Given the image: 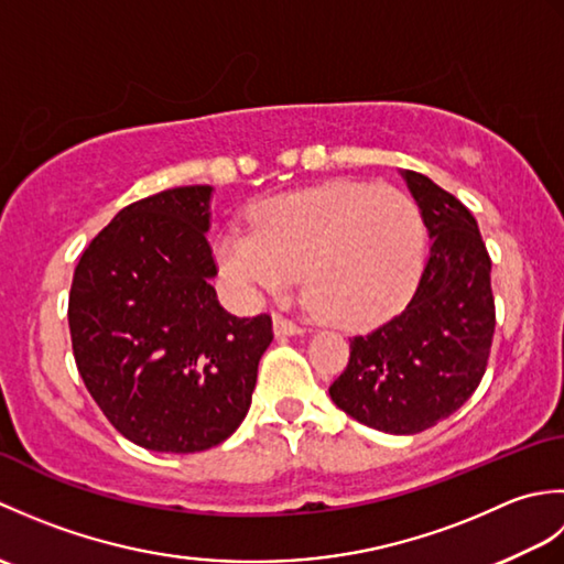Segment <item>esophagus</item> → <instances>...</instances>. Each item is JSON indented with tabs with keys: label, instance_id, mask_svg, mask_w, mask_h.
I'll return each mask as SVG.
<instances>
[{
	"label": "esophagus",
	"instance_id": "34e87169",
	"mask_svg": "<svg viewBox=\"0 0 564 564\" xmlns=\"http://www.w3.org/2000/svg\"><path fill=\"white\" fill-rule=\"evenodd\" d=\"M273 332L275 337H295V334H303V327L297 325V322L283 317V315H275L273 317Z\"/></svg>",
	"mask_w": 564,
	"mask_h": 564
}]
</instances>
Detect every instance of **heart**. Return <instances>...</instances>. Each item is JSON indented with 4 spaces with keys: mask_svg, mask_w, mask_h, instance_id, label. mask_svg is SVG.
I'll return each mask as SVG.
<instances>
[{
    "mask_svg": "<svg viewBox=\"0 0 564 564\" xmlns=\"http://www.w3.org/2000/svg\"><path fill=\"white\" fill-rule=\"evenodd\" d=\"M424 225L394 188L325 184L261 200L251 232L220 237L218 261L247 293H283L305 273V303L344 329H368L410 301Z\"/></svg>",
    "mask_w": 564,
    "mask_h": 564,
    "instance_id": "obj_1",
    "label": "heart"
}]
</instances>
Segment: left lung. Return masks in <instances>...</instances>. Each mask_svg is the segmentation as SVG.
Listing matches in <instances>:
<instances>
[{
  "mask_svg": "<svg viewBox=\"0 0 564 564\" xmlns=\"http://www.w3.org/2000/svg\"><path fill=\"white\" fill-rule=\"evenodd\" d=\"M429 230V259L412 301L366 337L351 339L349 366L329 398L356 422L386 434H419L470 400L495 337L492 259L473 213L404 170Z\"/></svg>",
  "mask_w": 564,
  "mask_h": 564,
  "instance_id": "left-lung-1",
  "label": "left lung"
}]
</instances>
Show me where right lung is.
I'll return each mask as SVG.
<instances>
[{"instance_id": "right-lung-1", "label": "right lung", "mask_w": 564, "mask_h": 564, "mask_svg": "<svg viewBox=\"0 0 564 564\" xmlns=\"http://www.w3.org/2000/svg\"><path fill=\"white\" fill-rule=\"evenodd\" d=\"M210 186L130 203L91 239L69 289L77 370L106 419L138 446L196 453L242 424L271 317L220 307L208 242Z\"/></svg>"}]
</instances>
